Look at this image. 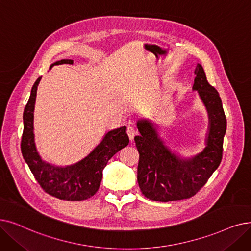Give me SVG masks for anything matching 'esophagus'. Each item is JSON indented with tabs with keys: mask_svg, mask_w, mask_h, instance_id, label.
Masks as SVG:
<instances>
[{
	"mask_svg": "<svg viewBox=\"0 0 251 251\" xmlns=\"http://www.w3.org/2000/svg\"><path fill=\"white\" fill-rule=\"evenodd\" d=\"M137 133V130H136V128L135 127H133V126H129L128 128H127V135H128V137H129V139L130 140H133V138H134V136H135V134Z\"/></svg>",
	"mask_w": 251,
	"mask_h": 251,
	"instance_id": "obj_1",
	"label": "esophagus"
}]
</instances>
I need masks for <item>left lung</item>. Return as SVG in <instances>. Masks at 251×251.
Here are the masks:
<instances>
[{"instance_id":"8db88e82","label":"left lung","mask_w":251,"mask_h":251,"mask_svg":"<svg viewBox=\"0 0 251 251\" xmlns=\"http://www.w3.org/2000/svg\"><path fill=\"white\" fill-rule=\"evenodd\" d=\"M193 89L198 90L208 110L210 126L207 146L191 160H180L163 145L156 128L147 120L137 122L140 135L134 137L139 154L137 181L150 200L168 202L189 199L199 192L220 166L226 120L221 96L207 81L201 64L195 69Z\"/></svg>"}]
</instances>
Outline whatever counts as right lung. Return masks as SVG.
<instances>
[{"label":"right lung","mask_w":251,"mask_h":251,"mask_svg":"<svg viewBox=\"0 0 251 251\" xmlns=\"http://www.w3.org/2000/svg\"><path fill=\"white\" fill-rule=\"evenodd\" d=\"M73 64L71 59H62L53 65ZM37 79L31 88L29 100L24 112V132L21 137V152L41 188L47 194L60 200H86L99 191L102 170L107 161L116 152L129 144L126 127L123 126L107 132L101 143L82 161L68 167H56L44 162L39 156L34 139V108L38 85Z\"/></svg>","instance_id":"obj_1"}]
</instances>
